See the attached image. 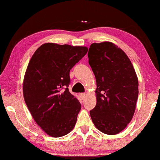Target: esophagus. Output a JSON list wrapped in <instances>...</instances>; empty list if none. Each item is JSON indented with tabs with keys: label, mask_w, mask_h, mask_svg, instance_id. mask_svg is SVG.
Wrapping results in <instances>:
<instances>
[{
	"label": "esophagus",
	"mask_w": 160,
	"mask_h": 160,
	"mask_svg": "<svg viewBox=\"0 0 160 160\" xmlns=\"http://www.w3.org/2000/svg\"><path fill=\"white\" fill-rule=\"evenodd\" d=\"M80 98L82 99H85V97H86V94L85 93H80Z\"/></svg>",
	"instance_id": "1"
}]
</instances>
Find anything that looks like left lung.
<instances>
[{
    "label": "left lung",
    "mask_w": 160,
    "mask_h": 160,
    "mask_svg": "<svg viewBox=\"0 0 160 160\" xmlns=\"http://www.w3.org/2000/svg\"><path fill=\"white\" fill-rule=\"evenodd\" d=\"M89 64L97 82V104L90 113L100 131L117 134L133 116L138 97V80L131 61L112 42L92 44Z\"/></svg>",
    "instance_id": "obj_1"
}]
</instances>
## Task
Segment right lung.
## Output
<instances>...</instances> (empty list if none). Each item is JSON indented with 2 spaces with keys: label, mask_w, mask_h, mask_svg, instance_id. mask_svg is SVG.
Instances as JSON below:
<instances>
[{
  "label": "right lung",
  "mask_w": 160,
  "mask_h": 160,
  "mask_svg": "<svg viewBox=\"0 0 160 160\" xmlns=\"http://www.w3.org/2000/svg\"><path fill=\"white\" fill-rule=\"evenodd\" d=\"M88 51L85 47L46 43L29 62L24 99L36 123L51 137L66 135L76 123L81 104L68 90L70 70Z\"/></svg>",
  "instance_id": "obj_1"
}]
</instances>
